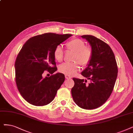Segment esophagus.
Listing matches in <instances>:
<instances>
[{
	"mask_svg": "<svg viewBox=\"0 0 133 133\" xmlns=\"http://www.w3.org/2000/svg\"><path fill=\"white\" fill-rule=\"evenodd\" d=\"M65 78H66V79L71 78V76H70V75H65Z\"/></svg>",
	"mask_w": 133,
	"mask_h": 133,
	"instance_id": "34e87169",
	"label": "esophagus"
}]
</instances>
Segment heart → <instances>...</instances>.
<instances>
[{
	"label": "heart",
	"mask_w": 133,
	"mask_h": 133,
	"mask_svg": "<svg viewBox=\"0 0 133 133\" xmlns=\"http://www.w3.org/2000/svg\"><path fill=\"white\" fill-rule=\"evenodd\" d=\"M66 46L69 49L75 52L72 60L76 62L63 64L59 66V70L65 75H72L79 69L78 63L82 66L88 64L92 58L93 51L91 47L86 46L85 42L79 39H74L69 41L67 42ZM54 55L55 59L58 62L63 61L64 52L60 45L56 46Z\"/></svg>",
	"instance_id": "heart-1"
}]
</instances>
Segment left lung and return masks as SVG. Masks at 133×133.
I'll use <instances>...</instances> for the list:
<instances>
[{
	"label": "left lung",
	"instance_id": "8db88e82",
	"mask_svg": "<svg viewBox=\"0 0 133 133\" xmlns=\"http://www.w3.org/2000/svg\"><path fill=\"white\" fill-rule=\"evenodd\" d=\"M91 46L92 58L82 75L89 79L73 78L75 83L71 94L81 108L92 110L104 104L112 93L117 77L118 68L114 52L105 42L90 35L81 36Z\"/></svg>",
	"mask_w": 133,
	"mask_h": 133
}]
</instances>
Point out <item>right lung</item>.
Here are the masks:
<instances>
[{
  "label": "right lung",
  "mask_w": 133,
  "mask_h": 133,
  "mask_svg": "<svg viewBox=\"0 0 133 133\" xmlns=\"http://www.w3.org/2000/svg\"><path fill=\"white\" fill-rule=\"evenodd\" d=\"M71 36L51 33L36 35L21 49L15 64L16 83L21 95L29 104L44 106L54 99L65 80L64 75L57 72L44 78L43 73L45 70L51 74L57 71L54 50Z\"/></svg>",
  "instance_id": "right-lung-1"
}]
</instances>
